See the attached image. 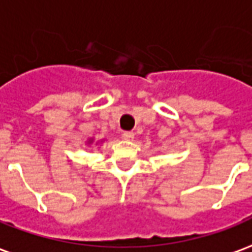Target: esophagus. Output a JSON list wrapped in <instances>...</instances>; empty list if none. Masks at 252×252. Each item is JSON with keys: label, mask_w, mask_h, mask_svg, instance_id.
Returning <instances> with one entry per match:
<instances>
[{"label": "esophagus", "mask_w": 252, "mask_h": 252, "mask_svg": "<svg viewBox=\"0 0 252 252\" xmlns=\"http://www.w3.org/2000/svg\"><path fill=\"white\" fill-rule=\"evenodd\" d=\"M122 137L125 140H127V141H131L134 138V133L133 131H123Z\"/></svg>", "instance_id": "34e87169"}]
</instances>
